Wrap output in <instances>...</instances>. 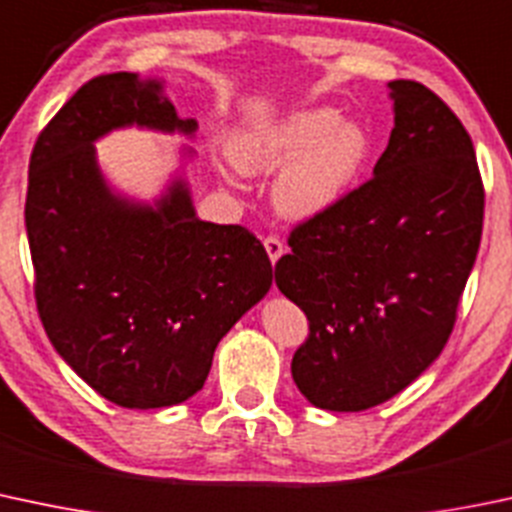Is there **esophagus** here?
Masks as SVG:
<instances>
[{"instance_id": "1", "label": "esophagus", "mask_w": 512, "mask_h": 512, "mask_svg": "<svg viewBox=\"0 0 512 512\" xmlns=\"http://www.w3.org/2000/svg\"><path fill=\"white\" fill-rule=\"evenodd\" d=\"M265 250H267V255H270V260H272V265H274V262H277L279 257L284 255V242H282V238H279V235H267V238H265Z\"/></svg>"}]
</instances>
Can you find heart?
Instances as JSON below:
<instances>
[{"label":"heart","instance_id":"obj_1","mask_svg":"<svg viewBox=\"0 0 512 512\" xmlns=\"http://www.w3.org/2000/svg\"><path fill=\"white\" fill-rule=\"evenodd\" d=\"M368 134L343 122L331 107L301 110L235 137L233 159L242 171L287 166L277 184V203L287 215L309 218L336 206L368 159Z\"/></svg>","mask_w":512,"mask_h":512}]
</instances>
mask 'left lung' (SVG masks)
<instances>
[{
  "label": "left lung",
  "instance_id": "1",
  "mask_svg": "<svg viewBox=\"0 0 512 512\" xmlns=\"http://www.w3.org/2000/svg\"><path fill=\"white\" fill-rule=\"evenodd\" d=\"M387 85L395 127L373 176L294 225L274 265L309 319L292 378L331 412L370 410L434 363L481 245L486 191L469 132L427 85Z\"/></svg>",
  "mask_w": 512,
  "mask_h": 512
}]
</instances>
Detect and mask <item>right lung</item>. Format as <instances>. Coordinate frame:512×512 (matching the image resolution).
Listing matches in <instances>:
<instances>
[{
  "label": "right lung",
  "mask_w": 512,
  "mask_h": 512,
  "mask_svg": "<svg viewBox=\"0 0 512 512\" xmlns=\"http://www.w3.org/2000/svg\"><path fill=\"white\" fill-rule=\"evenodd\" d=\"M125 125L196 129L157 80L95 75L36 139L24 218L53 348L105 400L157 410L201 390L220 338L270 289L272 262L242 225L198 220L184 181L157 208L110 193L93 142Z\"/></svg>",
  "instance_id": "add662e5"
}]
</instances>
